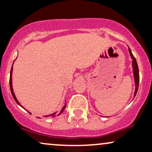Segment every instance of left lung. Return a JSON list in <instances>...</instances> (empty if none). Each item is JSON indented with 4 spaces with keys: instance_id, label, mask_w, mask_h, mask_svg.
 Segmentation results:
<instances>
[{
    "instance_id": "obj_1",
    "label": "left lung",
    "mask_w": 152,
    "mask_h": 152,
    "mask_svg": "<svg viewBox=\"0 0 152 152\" xmlns=\"http://www.w3.org/2000/svg\"><path fill=\"white\" fill-rule=\"evenodd\" d=\"M129 52L130 53V56L133 59L132 61V66H133V70H134V80H135V84H136V89H135L134 92V97L136 96L137 91H138V86H139V81H140V77H139V70H138V64H137L136 58L134 57V56L133 55V54L131 51V49L129 47Z\"/></svg>"
}]
</instances>
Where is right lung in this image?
I'll use <instances>...</instances> for the list:
<instances>
[{
  "label": "right lung",
  "mask_w": 152,
  "mask_h": 152,
  "mask_svg": "<svg viewBox=\"0 0 152 152\" xmlns=\"http://www.w3.org/2000/svg\"><path fill=\"white\" fill-rule=\"evenodd\" d=\"M14 64V63H13ZM12 69H13V68H12H12H11V71H10V91H11V93H12V97H13V98L14 99V100L16 101V102L18 104V105H20V107H22L21 105L20 104V103L18 102V101L17 100V99H16V96H15V95H14V91H13V88H12ZM66 104H65V106H64V107H63V109H61V111H60V113H57V112H55V113H53V114H51V115H45V116H43V117H45V118H53V117H55V116H56V115H60V114H61L62 112L64 111V110L65 109V108H66ZM29 113H30V112H29ZM31 114V113H30Z\"/></svg>",
  "instance_id": "obj_1"
}]
</instances>
